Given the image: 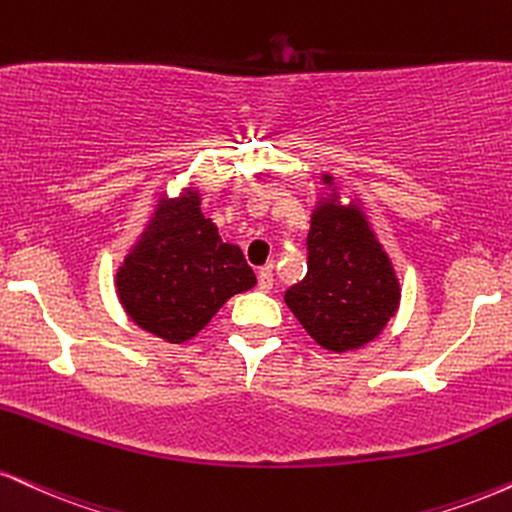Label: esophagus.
<instances>
[{"label":"esophagus","mask_w":512,"mask_h":512,"mask_svg":"<svg viewBox=\"0 0 512 512\" xmlns=\"http://www.w3.org/2000/svg\"><path fill=\"white\" fill-rule=\"evenodd\" d=\"M270 287H273V268L266 266L258 270V289H261V292H268Z\"/></svg>","instance_id":"esophagus-1"}]
</instances>
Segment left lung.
<instances>
[{
  "label": "left lung",
  "instance_id": "obj_1",
  "mask_svg": "<svg viewBox=\"0 0 512 512\" xmlns=\"http://www.w3.org/2000/svg\"><path fill=\"white\" fill-rule=\"evenodd\" d=\"M306 266L285 301L325 349L342 353L372 342L399 308V280L387 254L358 206H339L334 189L313 211Z\"/></svg>",
  "mask_w": 512,
  "mask_h": 512
}]
</instances>
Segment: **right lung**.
<instances>
[{
  "label": "right lung",
  "instance_id": "add662e5",
  "mask_svg": "<svg viewBox=\"0 0 512 512\" xmlns=\"http://www.w3.org/2000/svg\"><path fill=\"white\" fill-rule=\"evenodd\" d=\"M194 189L161 201L140 242L116 273L121 304L156 337H194L230 296L256 285L242 249L223 242Z\"/></svg>",
  "mask_w": 512,
  "mask_h": 512
}]
</instances>
